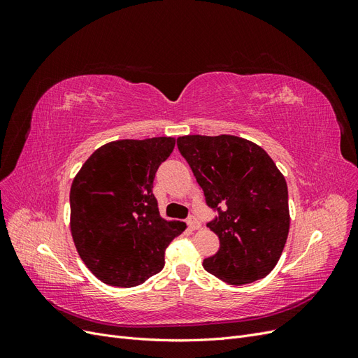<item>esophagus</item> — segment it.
<instances>
[{"label": "esophagus", "instance_id": "esophagus-1", "mask_svg": "<svg viewBox=\"0 0 358 358\" xmlns=\"http://www.w3.org/2000/svg\"><path fill=\"white\" fill-rule=\"evenodd\" d=\"M187 222H188V227H189L191 230H199L200 227H201V224H200L199 218H196V216H189Z\"/></svg>", "mask_w": 358, "mask_h": 358}]
</instances>
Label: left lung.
Returning <instances> with one entry per match:
<instances>
[{"mask_svg":"<svg viewBox=\"0 0 358 358\" xmlns=\"http://www.w3.org/2000/svg\"><path fill=\"white\" fill-rule=\"evenodd\" d=\"M178 149L216 213L208 227L220 237V249L203 262L206 272L231 285L267 276L289 230L287 182L273 159L229 134L183 136Z\"/></svg>","mask_w":358,"mask_h":358,"instance_id":"obj_1","label":"left lung"}]
</instances>
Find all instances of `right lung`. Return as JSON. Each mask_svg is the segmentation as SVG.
<instances>
[{"mask_svg": "<svg viewBox=\"0 0 358 358\" xmlns=\"http://www.w3.org/2000/svg\"><path fill=\"white\" fill-rule=\"evenodd\" d=\"M175 148L173 137L116 140L86 159L70 191L76 249L101 282L136 287L164 267L183 222L161 218L154 179Z\"/></svg>", "mask_w": 358, "mask_h": 358, "instance_id": "1", "label": "right lung"}]
</instances>
